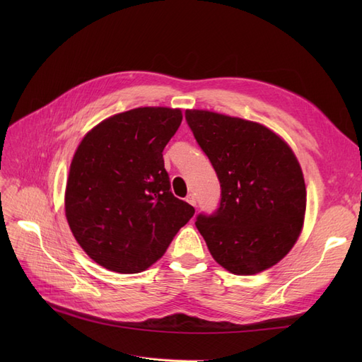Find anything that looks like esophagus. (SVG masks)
<instances>
[{
	"mask_svg": "<svg viewBox=\"0 0 362 362\" xmlns=\"http://www.w3.org/2000/svg\"><path fill=\"white\" fill-rule=\"evenodd\" d=\"M185 201H187L190 205H193V206H196V198H194V196L193 194H189L187 196V198H185Z\"/></svg>",
	"mask_w": 362,
	"mask_h": 362,
	"instance_id": "obj_1",
	"label": "esophagus"
}]
</instances>
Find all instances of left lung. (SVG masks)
Here are the masks:
<instances>
[{"label": "left lung", "mask_w": 362, "mask_h": 362, "mask_svg": "<svg viewBox=\"0 0 362 362\" xmlns=\"http://www.w3.org/2000/svg\"><path fill=\"white\" fill-rule=\"evenodd\" d=\"M185 120L221 182V204L198 214L213 258L235 275L275 266L298 240L306 189L291 148L264 125L206 110H185Z\"/></svg>", "instance_id": "8db88e82"}]
</instances>
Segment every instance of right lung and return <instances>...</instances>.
<instances>
[{
  "mask_svg": "<svg viewBox=\"0 0 362 362\" xmlns=\"http://www.w3.org/2000/svg\"><path fill=\"white\" fill-rule=\"evenodd\" d=\"M180 108L140 107L103 120L71 163L64 210L71 231L98 264L140 273L154 264L194 208L170 192L163 149Z\"/></svg>",
  "mask_w": 362,
  "mask_h": 362,
  "instance_id": "obj_1",
  "label": "right lung"
}]
</instances>
